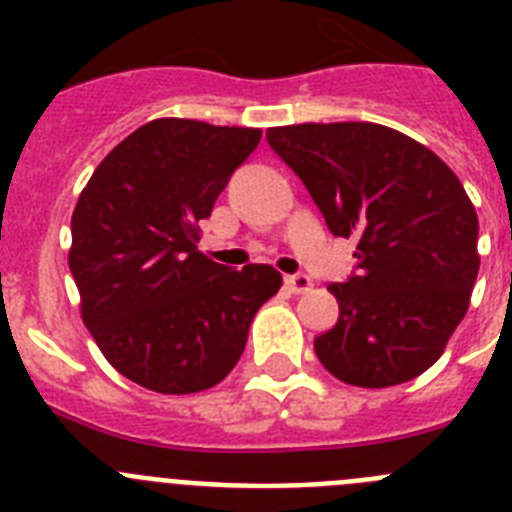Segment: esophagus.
<instances>
[{
    "label": "esophagus",
    "mask_w": 512,
    "mask_h": 512,
    "mask_svg": "<svg viewBox=\"0 0 512 512\" xmlns=\"http://www.w3.org/2000/svg\"><path fill=\"white\" fill-rule=\"evenodd\" d=\"M284 284H287L292 295H302V292L310 289L312 282L310 277H305V274H289V277H284Z\"/></svg>",
    "instance_id": "1"
}]
</instances>
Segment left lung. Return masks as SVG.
I'll return each mask as SVG.
<instances>
[{"label":"left lung","instance_id":"obj_1","mask_svg":"<svg viewBox=\"0 0 512 512\" xmlns=\"http://www.w3.org/2000/svg\"><path fill=\"white\" fill-rule=\"evenodd\" d=\"M333 235L356 238V274L330 284L338 323L320 364L354 387H392L441 359L477 282V212L459 176L410 135L377 122L266 130Z\"/></svg>","mask_w":512,"mask_h":512}]
</instances>
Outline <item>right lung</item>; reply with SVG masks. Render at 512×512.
Segmentation results:
<instances>
[{
  "mask_svg": "<svg viewBox=\"0 0 512 512\" xmlns=\"http://www.w3.org/2000/svg\"><path fill=\"white\" fill-rule=\"evenodd\" d=\"M259 128L158 117L117 143L71 215L81 320L122 377L192 395L230 374L248 325L282 287L269 264L233 271L197 251L200 220L259 146Z\"/></svg>",
  "mask_w": 512,
  "mask_h": 512,
  "instance_id": "right-lung-1",
  "label": "right lung"
}]
</instances>
